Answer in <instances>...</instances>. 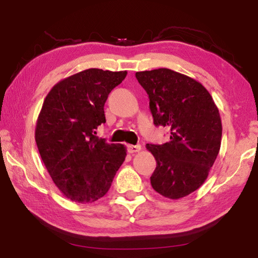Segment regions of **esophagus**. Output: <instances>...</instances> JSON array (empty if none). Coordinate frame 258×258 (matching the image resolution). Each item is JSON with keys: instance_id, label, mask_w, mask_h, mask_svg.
I'll return each instance as SVG.
<instances>
[{"instance_id": "1", "label": "esophagus", "mask_w": 258, "mask_h": 258, "mask_svg": "<svg viewBox=\"0 0 258 258\" xmlns=\"http://www.w3.org/2000/svg\"><path fill=\"white\" fill-rule=\"evenodd\" d=\"M141 150V146L140 145H128V151L130 154H135V152H139Z\"/></svg>"}]
</instances>
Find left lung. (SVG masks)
I'll list each match as a JSON object with an SVG mask.
<instances>
[{
	"mask_svg": "<svg viewBox=\"0 0 258 258\" xmlns=\"http://www.w3.org/2000/svg\"><path fill=\"white\" fill-rule=\"evenodd\" d=\"M136 78L149 96L154 123L170 131L168 143L146 145L157 161L151 186L166 198L186 197L207 179L218 156L219 110L201 82L179 72L160 68Z\"/></svg>",
	"mask_w": 258,
	"mask_h": 258,
	"instance_id": "1",
	"label": "left lung"
}]
</instances>
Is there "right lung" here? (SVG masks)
<instances>
[{
	"mask_svg": "<svg viewBox=\"0 0 258 258\" xmlns=\"http://www.w3.org/2000/svg\"><path fill=\"white\" fill-rule=\"evenodd\" d=\"M127 71L88 69L59 81L45 97L36 120L35 141L55 186L72 202L103 197L127 156L121 144H108L96 130L106 122L104 103Z\"/></svg>",
	"mask_w": 258,
	"mask_h": 258,
	"instance_id": "1",
	"label": "right lung"
}]
</instances>
